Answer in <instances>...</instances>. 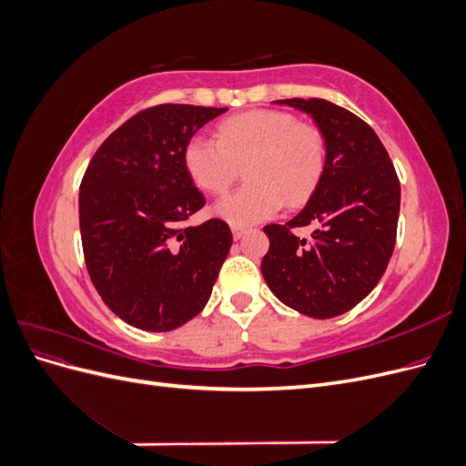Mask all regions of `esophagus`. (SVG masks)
<instances>
[{"label":"esophagus","mask_w":466,"mask_h":466,"mask_svg":"<svg viewBox=\"0 0 466 466\" xmlns=\"http://www.w3.org/2000/svg\"><path fill=\"white\" fill-rule=\"evenodd\" d=\"M233 238H241L247 233V228H241V225H231Z\"/></svg>","instance_id":"esophagus-1"}]
</instances>
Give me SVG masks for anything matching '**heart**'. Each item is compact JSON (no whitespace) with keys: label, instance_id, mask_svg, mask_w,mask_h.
I'll return each mask as SVG.
<instances>
[{"label":"heart","instance_id":"1","mask_svg":"<svg viewBox=\"0 0 466 466\" xmlns=\"http://www.w3.org/2000/svg\"><path fill=\"white\" fill-rule=\"evenodd\" d=\"M219 139L190 137L182 163L194 187L223 194L238 173L247 182L223 196L214 211L233 225H250L298 208L317 190L327 163V139L317 124L286 110H248L219 124Z\"/></svg>","mask_w":466,"mask_h":466}]
</instances>
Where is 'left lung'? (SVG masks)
I'll return each instance as SVG.
<instances>
[{
    "mask_svg": "<svg viewBox=\"0 0 466 466\" xmlns=\"http://www.w3.org/2000/svg\"><path fill=\"white\" fill-rule=\"evenodd\" d=\"M311 115L327 139V163L307 206L288 223H270L262 276L276 298L307 317L332 319L379 284L397 243L400 182L368 122L324 98H286ZM314 225L309 239L293 228Z\"/></svg>",
    "mask_w": 466,
    "mask_h": 466,
    "instance_id": "obj_1",
    "label": "left lung"
}]
</instances>
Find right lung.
<instances>
[{
  "label": "right lung",
  "mask_w": 466,
  "mask_h": 466,
  "mask_svg": "<svg viewBox=\"0 0 466 466\" xmlns=\"http://www.w3.org/2000/svg\"><path fill=\"white\" fill-rule=\"evenodd\" d=\"M228 108L157 105L137 112L93 155L79 187L83 257L112 313L147 332L175 330L209 299L233 235L223 219L196 228L204 194L182 151Z\"/></svg>",
  "instance_id": "add662e5"
}]
</instances>
